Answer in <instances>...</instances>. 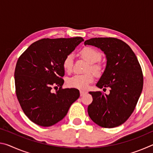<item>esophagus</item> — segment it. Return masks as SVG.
Returning <instances> with one entry per match:
<instances>
[{"label":"esophagus","mask_w":153,"mask_h":153,"mask_svg":"<svg viewBox=\"0 0 153 153\" xmlns=\"http://www.w3.org/2000/svg\"><path fill=\"white\" fill-rule=\"evenodd\" d=\"M79 92H80V96H81V97H82V96H84L86 94H87L86 91H83V90H80Z\"/></svg>","instance_id":"34e87169"}]
</instances>
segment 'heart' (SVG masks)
<instances>
[{"label": "heart", "instance_id": "obj_1", "mask_svg": "<svg viewBox=\"0 0 153 153\" xmlns=\"http://www.w3.org/2000/svg\"><path fill=\"white\" fill-rule=\"evenodd\" d=\"M80 55L90 63L86 71H92L96 75H100L102 72V67L97 63L102 58V55L99 51L90 46L83 48L80 51ZM74 66V56L71 54L67 55L63 61V67L67 73L72 71ZM94 76L92 73L84 74H76L69 77L67 80L68 86L79 90L87 89L89 84L94 81Z\"/></svg>", "mask_w": 153, "mask_h": 153}]
</instances>
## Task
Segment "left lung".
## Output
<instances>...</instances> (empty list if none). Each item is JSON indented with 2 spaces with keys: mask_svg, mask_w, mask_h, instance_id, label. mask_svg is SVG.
Wrapping results in <instances>:
<instances>
[{
  "mask_svg": "<svg viewBox=\"0 0 153 153\" xmlns=\"http://www.w3.org/2000/svg\"><path fill=\"white\" fill-rule=\"evenodd\" d=\"M104 52L107 65L97 84L110 88V93L90 92L93 100L88 107L91 120L100 127L123 124L135 109L143 88V74L136 56L126 42L115 38H94L84 42Z\"/></svg>",
  "mask_w": 153,
  "mask_h": 153,
  "instance_id": "8db88e82",
  "label": "left lung"
}]
</instances>
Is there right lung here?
I'll list each match as a JSON object with an SVG mask.
<instances>
[{"label":"right lung","mask_w":153,"mask_h":153,"mask_svg":"<svg viewBox=\"0 0 153 153\" xmlns=\"http://www.w3.org/2000/svg\"><path fill=\"white\" fill-rule=\"evenodd\" d=\"M82 37L44 38L32 44L18 59L15 70L16 95L25 115L42 127L63 120L79 97L76 88H62L63 61L74 51ZM59 87L56 92L52 86Z\"/></svg>","instance_id":"obj_1"}]
</instances>
